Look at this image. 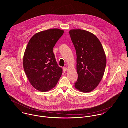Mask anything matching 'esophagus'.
Returning a JSON list of instances; mask_svg holds the SVG:
<instances>
[{"label":"esophagus","instance_id":"obj_1","mask_svg":"<svg viewBox=\"0 0 128 128\" xmlns=\"http://www.w3.org/2000/svg\"><path fill=\"white\" fill-rule=\"evenodd\" d=\"M63 70L64 72H65L67 70V68H66V67H64V68H63Z\"/></svg>","mask_w":128,"mask_h":128}]
</instances>
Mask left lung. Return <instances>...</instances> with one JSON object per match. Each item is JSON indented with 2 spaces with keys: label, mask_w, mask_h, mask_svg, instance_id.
Segmentation results:
<instances>
[{
  "label": "left lung",
  "mask_w": 128,
  "mask_h": 128,
  "mask_svg": "<svg viewBox=\"0 0 128 128\" xmlns=\"http://www.w3.org/2000/svg\"><path fill=\"white\" fill-rule=\"evenodd\" d=\"M69 33L77 57L78 78L74 87L82 92H91L104 74L106 58L104 48L98 38L88 31L72 29Z\"/></svg>",
  "instance_id": "obj_1"
}]
</instances>
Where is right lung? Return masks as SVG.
I'll return each instance as SVG.
<instances>
[{
	"instance_id": "1",
	"label": "right lung",
	"mask_w": 128,
	"mask_h": 128,
	"mask_svg": "<svg viewBox=\"0 0 128 128\" xmlns=\"http://www.w3.org/2000/svg\"><path fill=\"white\" fill-rule=\"evenodd\" d=\"M64 31L52 29L35 34L29 41L24 56V68L31 84L41 92L57 84L62 69L57 64L54 48Z\"/></svg>"
}]
</instances>
